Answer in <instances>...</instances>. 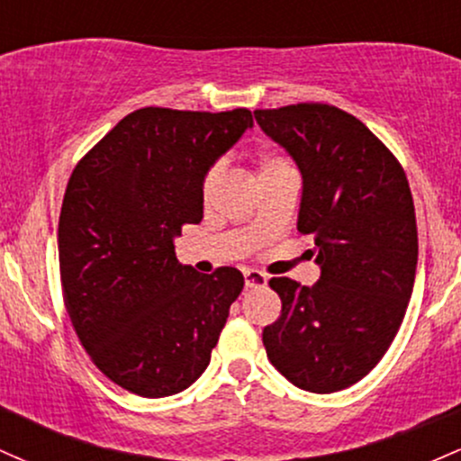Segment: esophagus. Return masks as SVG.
<instances>
[{"mask_svg":"<svg viewBox=\"0 0 461 461\" xmlns=\"http://www.w3.org/2000/svg\"><path fill=\"white\" fill-rule=\"evenodd\" d=\"M268 277L262 271H245V285L247 288H260L267 285Z\"/></svg>","mask_w":461,"mask_h":461,"instance_id":"1","label":"esophagus"}]
</instances>
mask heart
<instances>
[{
	"label": "heart",
	"instance_id": "b5f03b06",
	"mask_svg": "<svg viewBox=\"0 0 461 461\" xmlns=\"http://www.w3.org/2000/svg\"><path fill=\"white\" fill-rule=\"evenodd\" d=\"M288 173H294L293 164L285 160L284 156L279 153H260L258 156V179H267V177H277V176H288ZM219 179V168H212L203 179V193L208 194L212 190L214 182Z\"/></svg>",
	"mask_w": 461,
	"mask_h": 461
}]
</instances>
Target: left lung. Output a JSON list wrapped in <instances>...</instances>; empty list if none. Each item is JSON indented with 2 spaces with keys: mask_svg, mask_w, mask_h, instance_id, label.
I'll use <instances>...</instances> for the list:
<instances>
[{
  "mask_svg": "<svg viewBox=\"0 0 461 461\" xmlns=\"http://www.w3.org/2000/svg\"><path fill=\"white\" fill-rule=\"evenodd\" d=\"M253 116L299 167L297 230L321 267L314 285L271 279L282 316L262 342L297 388L338 393L377 366L403 322L418 262L414 201L396 158L345 110L297 104Z\"/></svg>",
  "mask_w": 461,
  "mask_h": 461,
  "instance_id": "8db88e82",
  "label": "left lung"
}]
</instances>
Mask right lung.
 <instances>
[{
	"instance_id": "right-lung-1",
	"label": "right lung",
	"mask_w": 461,
	"mask_h": 461,
	"mask_svg": "<svg viewBox=\"0 0 461 461\" xmlns=\"http://www.w3.org/2000/svg\"><path fill=\"white\" fill-rule=\"evenodd\" d=\"M253 128L247 108H140L79 160L58 223L65 305L86 353L130 393L186 390L210 364L245 277L201 275L176 258L203 219V179Z\"/></svg>"
}]
</instances>
